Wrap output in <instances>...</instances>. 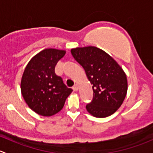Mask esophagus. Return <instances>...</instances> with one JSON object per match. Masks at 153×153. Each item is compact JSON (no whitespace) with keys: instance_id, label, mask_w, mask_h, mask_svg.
I'll return each instance as SVG.
<instances>
[{"instance_id":"esophagus-1","label":"esophagus","mask_w":153,"mask_h":153,"mask_svg":"<svg viewBox=\"0 0 153 153\" xmlns=\"http://www.w3.org/2000/svg\"><path fill=\"white\" fill-rule=\"evenodd\" d=\"M72 89H73L74 91H77V90H78V86L77 85V84H75V85L73 86V87H72Z\"/></svg>"}]
</instances>
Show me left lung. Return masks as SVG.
Returning a JSON list of instances; mask_svg holds the SVG:
<instances>
[{
	"instance_id": "1",
	"label": "left lung",
	"mask_w": 153,
	"mask_h": 153,
	"mask_svg": "<svg viewBox=\"0 0 153 153\" xmlns=\"http://www.w3.org/2000/svg\"><path fill=\"white\" fill-rule=\"evenodd\" d=\"M71 53L93 84V99L86 106L87 111L95 117L111 116L122 105L126 96L128 82L123 69L97 47L72 48Z\"/></svg>"
}]
</instances>
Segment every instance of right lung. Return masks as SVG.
<instances>
[{"label":"right lung","mask_w":153,"mask_h":153,"mask_svg":"<svg viewBox=\"0 0 153 153\" xmlns=\"http://www.w3.org/2000/svg\"><path fill=\"white\" fill-rule=\"evenodd\" d=\"M65 50L46 48L31 58L21 81V92L31 110L43 117L54 115L63 108L72 90L56 75L55 66Z\"/></svg>","instance_id":"add662e5"}]
</instances>
